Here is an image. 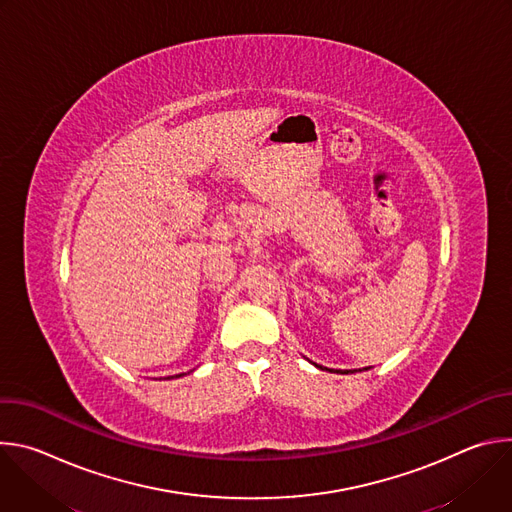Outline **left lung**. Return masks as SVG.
Here are the masks:
<instances>
[{
  "instance_id": "1",
  "label": "left lung",
  "mask_w": 512,
  "mask_h": 512,
  "mask_svg": "<svg viewBox=\"0 0 512 512\" xmlns=\"http://www.w3.org/2000/svg\"><path fill=\"white\" fill-rule=\"evenodd\" d=\"M322 369V367H320ZM336 373H342V371H336ZM346 373H350V371H346Z\"/></svg>"
}]
</instances>
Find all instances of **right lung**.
<instances>
[{
	"mask_svg": "<svg viewBox=\"0 0 512 512\" xmlns=\"http://www.w3.org/2000/svg\"><path fill=\"white\" fill-rule=\"evenodd\" d=\"M176 377H180V375H176Z\"/></svg>",
	"mask_w": 512,
	"mask_h": 512,
	"instance_id": "obj_1",
	"label": "right lung"
}]
</instances>
